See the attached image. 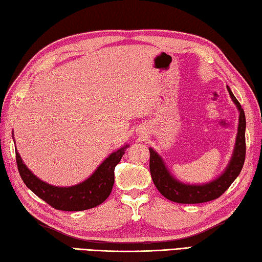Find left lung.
Masks as SVG:
<instances>
[{
	"label": "left lung",
	"instance_id": "1",
	"mask_svg": "<svg viewBox=\"0 0 262 262\" xmlns=\"http://www.w3.org/2000/svg\"><path fill=\"white\" fill-rule=\"evenodd\" d=\"M227 90H228L231 100L234 101L239 112L238 129L234 151L233 155H231L229 164L227 165L225 171L223 172V174L219 176L216 179L203 185L184 184V182L177 180L176 178L170 173V171L167 170V167L165 166V163L163 161L162 157L157 154L152 148H149V169L151 179L154 181L156 188L159 189L161 194L166 197L167 200L181 204H197L215 200L229 188V186L233 184L234 180L241 173L242 167L244 165L246 150L245 114L241 103L236 99L229 86H227Z\"/></svg>",
	"mask_w": 262,
	"mask_h": 262
}]
</instances>
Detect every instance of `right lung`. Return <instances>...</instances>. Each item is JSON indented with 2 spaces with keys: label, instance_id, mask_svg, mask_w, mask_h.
<instances>
[{
  "label": "right lung",
  "instance_id": "obj_1",
  "mask_svg": "<svg viewBox=\"0 0 262 262\" xmlns=\"http://www.w3.org/2000/svg\"><path fill=\"white\" fill-rule=\"evenodd\" d=\"M129 145L123 146L98 166L91 177L81 184L71 187H56L32 173L24 164L16 149V160L19 174L29 189L52 208L61 211H83L96 208L107 200L114 185V170Z\"/></svg>",
  "mask_w": 262,
  "mask_h": 262
}]
</instances>
